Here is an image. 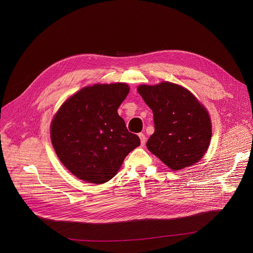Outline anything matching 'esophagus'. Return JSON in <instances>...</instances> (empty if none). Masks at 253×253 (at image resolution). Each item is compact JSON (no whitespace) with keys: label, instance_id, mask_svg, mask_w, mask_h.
Segmentation results:
<instances>
[{"label":"esophagus","instance_id":"obj_1","mask_svg":"<svg viewBox=\"0 0 253 253\" xmlns=\"http://www.w3.org/2000/svg\"><path fill=\"white\" fill-rule=\"evenodd\" d=\"M138 136H139V138H140V144L143 146L144 145V143H145V140H146V138H145V135L143 134V133H138Z\"/></svg>","mask_w":253,"mask_h":253}]
</instances>
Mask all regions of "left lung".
<instances>
[{
    "label": "left lung",
    "instance_id": "8db88e82",
    "mask_svg": "<svg viewBox=\"0 0 253 253\" xmlns=\"http://www.w3.org/2000/svg\"><path fill=\"white\" fill-rule=\"evenodd\" d=\"M137 91L154 114L155 132L146 142L150 153L173 170L203 159L211 138V122L197 98L169 82L141 84Z\"/></svg>",
    "mask_w": 253,
    "mask_h": 253
}]
</instances>
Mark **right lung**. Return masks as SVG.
Returning a JSON list of instances; mask_svg holds the SVG:
<instances>
[{
	"label": "right lung",
	"instance_id": "right-lung-1",
	"mask_svg": "<svg viewBox=\"0 0 253 253\" xmlns=\"http://www.w3.org/2000/svg\"><path fill=\"white\" fill-rule=\"evenodd\" d=\"M129 91L126 84L83 87L62 105L50 124V139L62 164L78 178L104 183L140 144L118 109Z\"/></svg>",
	"mask_w": 253,
	"mask_h": 253
}]
</instances>
